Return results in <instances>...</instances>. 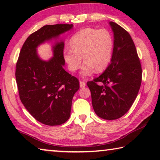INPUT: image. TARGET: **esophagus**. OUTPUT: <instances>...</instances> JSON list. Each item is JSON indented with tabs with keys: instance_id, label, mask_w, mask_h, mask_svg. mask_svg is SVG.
<instances>
[{
	"instance_id": "obj_1",
	"label": "esophagus",
	"mask_w": 160,
	"mask_h": 160,
	"mask_svg": "<svg viewBox=\"0 0 160 160\" xmlns=\"http://www.w3.org/2000/svg\"><path fill=\"white\" fill-rule=\"evenodd\" d=\"M79 85H80V87L81 88H83L84 87L86 86V83L84 82H82V81H80L79 82Z\"/></svg>"
}]
</instances>
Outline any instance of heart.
Returning <instances> with one entry per match:
<instances>
[{"mask_svg":"<svg viewBox=\"0 0 160 160\" xmlns=\"http://www.w3.org/2000/svg\"><path fill=\"white\" fill-rule=\"evenodd\" d=\"M70 48L63 50V58L69 71L74 72L80 67L82 58L84 64L81 74L89 76L100 72L108 66L112 55V36L106 29L85 28L76 33L70 40Z\"/></svg>","mask_w":160,"mask_h":160,"instance_id":"1","label":"heart"}]
</instances>
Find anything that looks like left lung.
I'll list each match as a JSON object with an SVG mask.
<instances>
[{
	"label": "left lung",
	"mask_w": 160,
	"mask_h": 160,
	"mask_svg": "<svg viewBox=\"0 0 160 160\" xmlns=\"http://www.w3.org/2000/svg\"><path fill=\"white\" fill-rule=\"evenodd\" d=\"M109 24L114 36L110 63L87 86L96 114L105 120H116L126 114L135 101L142 84V70L128 32L113 22Z\"/></svg>",
	"instance_id": "obj_1"
}]
</instances>
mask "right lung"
<instances>
[{"mask_svg": "<svg viewBox=\"0 0 160 160\" xmlns=\"http://www.w3.org/2000/svg\"><path fill=\"white\" fill-rule=\"evenodd\" d=\"M73 28V24L45 25L28 37L19 53L16 80L21 101L37 120L47 126H58L70 118L73 95L79 82L65 71L64 42L61 34ZM52 39L53 56L44 61L36 48Z\"/></svg>", "mask_w": 160, "mask_h": 160, "instance_id": "right-lung-1", "label": "right lung"}]
</instances>
